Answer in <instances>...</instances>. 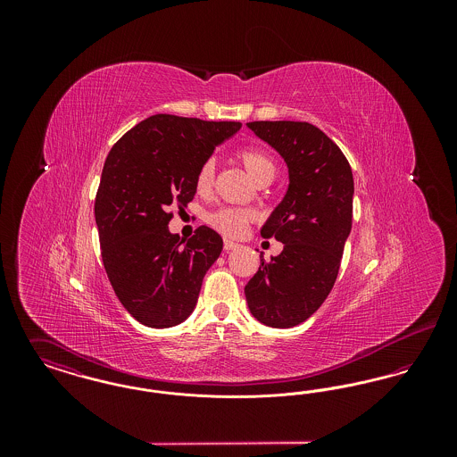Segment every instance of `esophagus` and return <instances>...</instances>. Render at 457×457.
Returning <instances> with one entry per match:
<instances>
[{"label": "esophagus", "instance_id": "34e87169", "mask_svg": "<svg viewBox=\"0 0 457 457\" xmlns=\"http://www.w3.org/2000/svg\"><path fill=\"white\" fill-rule=\"evenodd\" d=\"M239 243L237 241H233V239H224V250L226 252H229V250H235V248H238Z\"/></svg>", "mask_w": 457, "mask_h": 457}]
</instances>
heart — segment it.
Masks as SVG:
<instances>
[{
	"instance_id": "obj_1",
	"label": "heart",
	"mask_w": 457,
	"mask_h": 457,
	"mask_svg": "<svg viewBox=\"0 0 457 457\" xmlns=\"http://www.w3.org/2000/svg\"><path fill=\"white\" fill-rule=\"evenodd\" d=\"M238 159L239 162L243 164V168L246 170L248 176L255 183L274 179L276 162L269 154L263 153L261 149H243L238 153ZM214 173H216V164L212 159H207L196 173L195 185L198 192H207L211 188V185L214 181ZM250 218H252L250 212H246L243 209L224 207V209H219L216 212H212L207 220L222 235L237 237L245 231Z\"/></svg>"
}]
</instances>
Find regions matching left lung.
<instances>
[{"mask_svg":"<svg viewBox=\"0 0 457 457\" xmlns=\"http://www.w3.org/2000/svg\"><path fill=\"white\" fill-rule=\"evenodd\" d=\"M246 127L278 151L289 185L262 226L283 252L263 261L245 286L250 313L263 326L287 328L312 317L336 283L351 233L354 181L348 159L304 121H252Z\"/></svg>","mask_w":457,"mask_h":457,"instance_id":"1","label":"left lung"}]
</instances>
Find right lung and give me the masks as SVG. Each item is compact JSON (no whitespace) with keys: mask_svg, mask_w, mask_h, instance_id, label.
<instances>
[{"mask_svg":"<svg viewBox=\"0 0 457 457\" xmlns=\"http://www.w3.org/2000/svg\"><path fill=\"white\" fill-rule=\"evenodd\" d=\"M239 129V121L154 114L109 151L94 207L101 255L118 300L144 326H178L195 308L222 238L207 226L179 238L168 228L170 209L192 202L200 166Z\"/></svg>","mask_w":457,"mask_h":457,"instance_id":"add662e5","label":"right lung"}]
</instances>
